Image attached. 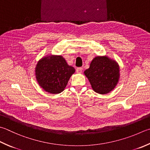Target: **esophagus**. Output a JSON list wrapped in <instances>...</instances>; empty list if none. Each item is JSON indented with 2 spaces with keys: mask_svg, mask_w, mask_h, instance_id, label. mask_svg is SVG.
Segmentation results:
<instances>
[{
  "mask_svg": "<svg viewBox=\"0 0 150 150\" xmlns=\"http://www.w3.org/2000/svg\"><path fill=\"white\" fill-rule=\"evenodd\" d=\"M82 70H83V69L81 67H78L76 69V72L78 73H81L82 72Z\"/></svg>",
  "mask_w": 150,
  "mask_h": 150,
  "instance_id": "1",
  "label": "esophagus"
}]
</instances>
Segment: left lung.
Instances as JSON below:
<instances>
[{
  "mask_svg": "<svg viewBox=\"0 0 150 150\" xmlns=\"http://www.w3.org/2000/svg\"><path fill=\"white\" fill-rule=\"evenodd\" d=\"M117 63L107 57H96L93 59L84 74L94 91L99 94H106L114 89L120 77Z\"/></svg>",
  "mask_w": 150,
  "mask_h": 150,
  "instance_id": "obj_1",
  "label": "left lung"
}]
</instances>
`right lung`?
<instances>
[{
    "mask_svg": "<svg viewBox=\"0 0 150 150\" xmlns=\"http://www.w3.org/2000/svg\"><path fill=\"white\" fill-rule=\"evenodd\" d=\"M36 77L40 87L53 94L62 92L65 88L75 69L68 65L62 56L42 59L36 67Z\"/></svg>",
    "mask_w": 150,
    "mask_h": 150,
    "instance_id": "obj_1",
    "label": "right lung"
}]
</instances>
